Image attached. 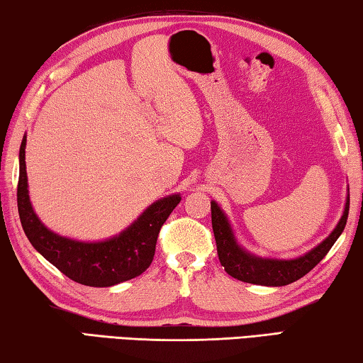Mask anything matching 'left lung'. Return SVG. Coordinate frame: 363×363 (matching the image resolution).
I'll return each mask as SVG.
<instances>
[{
    "label": "left lung",
    "instance_id": "1",
    "mask_svg": "<svg viewBox=\"0 0 363 363\" xmlns=\"http://www.w3.org/2000/svg\"><path fill=\"white\" fill-rule=\"evenodd\" d=\"M349 214V199L344 208V214L336 229L331 232L328 238L315 247L309 253L298 257V259L279 261V259H262L238 247L229 223L220 208L211 201V224L214 238H216L218 256L220 266L233 279L247 281V284L266 285V286H284L293 281L304 277L307 272H311L318 262H320L328 251L333 247L337 237L341 235L347 223Z\"/></svg>",
    "mask_w": 363,
    "mask_h": 363
}]
</instances>
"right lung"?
<instances>
[{"instance_id":"obj_1","label":"right lung","mask_w":363,"mask_h":363,"mask_svg":"<svg viewBox=\"0 0 363 363\" xmlns=\"http://www.w3.org/2000/svg\"><path fill=\"white\" fill-rule=\"evenodd\" d=\"M26 138L21 145V171L17 184V208L30 243L60 272L86 286H112L138 277L153 261L160 229L181 201L169 195L150 205L133 225L106 242L70 240L41 224L30 203L26 171Z\"/></svg>"}]
</instances>
